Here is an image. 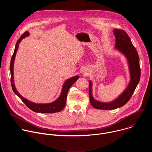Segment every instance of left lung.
Instances as JSON below:
<instances>
[{
	"label": "left lung",
	"instance_id": "obj_1",
	"mask_svg": "<svg viewBox=\"0 0 152 152\" xmlns=\"http://www.w3.org/2000/svg\"><path fill=\"white\" fill-rule=\"evenodd\" d=\"M115 37V49L126 58L130 72V82L126 89L115 100L110 102H102L96 100L92 94V83L89 80V96L91 106L99 110H115L124 106L134 93L141 76L140 59L137 51L133 46L127 33L121 29L113 30Z\"/></svg>",
	"mask_w": 152,
	"mask_h": 152
}]
</instances>
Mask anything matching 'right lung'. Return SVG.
<instances>
[{
	"label": "right lung",
	"mask_w": 152,
	"mask_h": 152,
	"mask_svg": "<svg viewBox=\"0 0 152 152\" xmlns=\"http://www.w3.org/2000/svg\"><path fill=\"white\" fill-rule=\"evenodd\" d=\"M29 35V33L28 32H25L20 37V38L17 41L14 53L12 55V56L11 58V64H10V72H11V86L12 88L14 93L21 100L22 102L29 108L32 111L35 112V113H55L57 112H60L61 110H62L65 106H66V101H67V93L70 89V88L72 86V85L79 78V76H75L71 78H69L67 79L64 82L62 91L61 93L60 96L59 97L55 100L53 102L49 103H35L34 102H32L24 98L23 96H21L20 94L17 91L16 88L14 84V60L16 55L17 51L18 48V45L23 38Z\"/></svg>",
	"instance_id": "1"
}]
</instances>
